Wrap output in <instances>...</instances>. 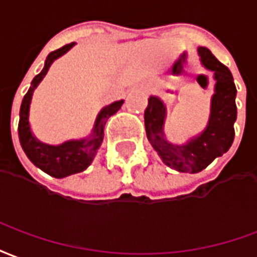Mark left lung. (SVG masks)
Returning <instances> with one entry per match:
<instances>
[{"instance_id":"1","label":"left lung","mask_w":257,"mask_h":257,"mask_svg":"<svg viewBox=\"0 0 257 257\" xmlns=\"http://www.w3.org/2000/svg\"><path fill=\"white\" fill-rule=\"evenodd\" d=\"M197 52L201 64L212 72L215 80L207 127L185 144H172L164 134L167 108L159 97H149L144 115L148 140L163 163L175 171L190 174L203 171L230 149L237 119V89L230 69L207 48L198 46Z\"/></svg>"}]
</instances>
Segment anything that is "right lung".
<instances>
[{"label":"right lung","instance_id":"1","mask_svg":"<svg viewBox=\"0 0 257 257\" xmlns=\"http://www.w3.org/2000/svg\"><path fill=\"white\" fill-rule=\"evenodd\" d=\"M74 45L75 42L65 45L63 48L48 54V57L45 60L44 68L34 78L29 91L24 95L22 106H20V113H19L20 116L18 128L19 140H20V145L23 148L24 153L27 155L34 166H37L44 172L49 174L50 177L54 178H65L72 174L85 171L86 168L89 167L102 144L104 127H105L106 120L112 115H115L124 102L123 100H119L104 106L95 117L91 134L86 138L69 140L60 145H49V144L41 142L34 136L29 121L30 105H31V100H33L34 90L38 87L41 80L48 74L54 60H57L63 54L67 53Z\"/></svg>","mask_w":257,"mask_h":257}]
</instances>
